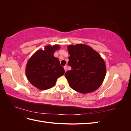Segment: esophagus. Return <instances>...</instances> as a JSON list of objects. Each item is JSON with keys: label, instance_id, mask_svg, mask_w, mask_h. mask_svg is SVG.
I'll return each instance as SVG.
<instances>
[{"label": "esophagus", "instance_id": "esophagus-1", "mask_svg": "<svg viewBox=\"0 0 131 131\" xmlns=\"http://www.w3.org/2000/svg\"><path fill=\"white\" fill-rule=\"evenodd\" d=\"M67 66H64V70H65V72H66L67 71Z\"/></svg>", "mask_w": 131, "mask_h": 131}]
</instances>
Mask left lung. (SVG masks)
I'll return each instance as SVG.
<instances>
[{
	"label": "left lung",
	"instance_id": "1",
	"mask_svg": "<svg viewBox=\"0 0 131 131\" xmlns=\"http://www.w3.org/2000/svg\"><path fill=\"white\" fill-rule=\"evenodd\" d=\"M70 56L68 65L72 69L65 74L69 86L81 93H88L97 90L106 75L104 59L90 46L77 43L67 47Z\"/></svg>",
	"mask_w": 131,
	"mask_h": 131
}]
</instances>
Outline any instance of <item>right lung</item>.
I'll return each mask as SVG.
<instances>
[{"label":"right lung","mask_w":131,"mask_h":131,"mask_svg":"<svg viewBox=\"0 0 131 131\" xmlns=\"http://www.w3.org/2000/svg\"><path fill=\"white\" fill-rule=\"evenodd\" d=\"M60 46L47 45L44 50H39L28 61L26 74L30 84L39 90L49 89L56 84L57 79L64 74L59 59L54 57Z\"/></svg>","instance_id":"add662e5"}]
</instances>
